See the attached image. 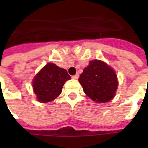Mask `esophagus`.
<instances>
[{
  "label": "esophagus",
  "mask_w": 148,
  "mask_h": 148,
  "mask_svg": "<svg viewBox=\"0 0 148 148\" xmlns=\"http://www.w3.org/2000/svg\"><path fill=\"white\" fill-rule=\"evenodd\" d=\"M72 77H73V79H78V77H79V74H75V75H74V76Z\"/></svg>",
  "instance_id": "1"
}]
</instances>
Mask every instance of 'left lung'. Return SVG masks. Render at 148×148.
Here are the masks:
<instances>
[{
	"instance_id": "1",
	"label": "left lung",
	"mask_w": 148,
	"mask_h": 148,
	"mask_svg": "<svg viewBox=\"0 0 148 148\" xmlns=\"http://www.w3.org/2000/svg\"><path fill=\"white\" fill-rule=\"evenodd\" d=\"M78 81L85 95L97 103L111 101L118 86L114 70L99 60H90Z\"/></svg>"
}]
</instances>
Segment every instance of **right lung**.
Masks as SVG:
<instances>
[{
	"label": "right lung",
	"instance_id": "add662e5",
	"mask_svg": "<svg viewBox=\"0 0 148 148\" xmlns=\"http://www.w3.org/2000/svg\"><path fill=\"white\" fill-rule=\"evenodd\" d=\"M71 76L65 69L47 63L34 77L32 85L38 101L47 103L53 101L62 91L63 86Z\"/></svg>",
	"mask_w": 148,
	"mask_h": 148
}]
</instances>
